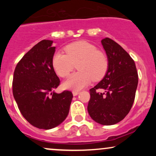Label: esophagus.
Instances as JSON below:
<instances>
[{
    "label": "esophagus",
    "instance_id": "esophagus-1",
    "mask_svg": "<svg viewBox=\"0 0 156 156\" xmlns=\"http://www.w3.org/2000/svg\"><path fill=\"white\" fill-rule=\"evenodd\" d=\"M78 94H79V91H78V90H73V94L74 96L78 95Z\"/></svg>",
    "mask_w": 156,
    "mask_h": 156
}]
</instances>
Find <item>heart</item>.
<instances>
[{
  "mask_svg": "<svg viewBox=\"0 0 156 156\" xmlns=\"http://www.w3.org/2000/svg\"><path fill=\"white\" fill-rule=\"evenodd\" d=\"M64 51L66 54L56 52L52 58V65L56 74L66 78L77 62L76 67L78 69L64 82L66 88H83L92 80H101L108 71V60L106 55L88 42H73L64 47Z\"/></svg>",
  "mask_w": 156,
  "mask_h": 156,
  "instance_id": "heart-1",
  "label": "heart"
}]
</instances>
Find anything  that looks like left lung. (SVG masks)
Segmentation results:
<instances>
[{"instance_id": "left-lung-1", "label": "left lung", "mask_w": 156, "mask_h": 156, "mask_svg": "<svg viewBox=\"0 0 156 156\" xmlns=\"http://www.w3.org/2000/svg\"><path fill=\"white\" fill-rule=\"evenodd\" d=\"M108 60L103 79L89 89V114L93 120L112 125L122 120L131 109L138 85V73L130 55L112 39L101 40ZM101 89L105 92L100 93Z\"/></svg>"}]
</instances>
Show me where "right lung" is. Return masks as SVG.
<instances>
[{
	"instance_id": "1",
	"label": "right lung",
	"mask_w": 156,
	"mask_h": 156,
	"mask_svg": "<svg viewBox=\"0 0 156 156\" xmlns=\"http://www.w3.org/2000/svg\"><path fill=\"white\" fill-rule=\"evenodd\" d=\"M42 40L23 55L16 66L12 92L23 117L40 129L58 126L67 117L73 93L54 92L60 80L52 65L55 47Z\"/></svg>"
}]
</instances>
